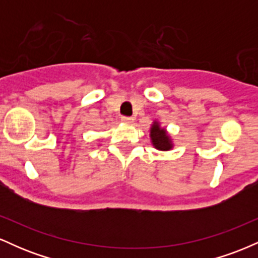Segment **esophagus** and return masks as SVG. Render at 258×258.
<instances>
[{"mask_svg": "<svg viewBox=\"0 0 258 258\" xmlns=\"http://www.w3.org/2000/svg\"><path fill=\"white\" fill-rule=\"evenodd\" d=\"M121 121L125 123H132L133 122V117H130V116H122L121 117Z\"/></svg>", "mask_w": 258, "mask_h": 258, "instance_id": "34e87169", "label": "esophagus"}]
</instances>
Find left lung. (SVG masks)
<instances>
[{"instance_id":"1","label":"left lung","mask_w":258,"mask_h":258,"mask_svg":"<svg viewBox=\"0 0 258 258\" xmlns=\"http://www.w3.org/2000/svg\"><path fill=\"white\" fill-rule=\"evenodd\" d=\"M150 141H152L153 147L161 152H167L173 148L171 136L167 133L166 128L160 126L159 121H154L150 127Z\"/></svg>"}]
</instances>
